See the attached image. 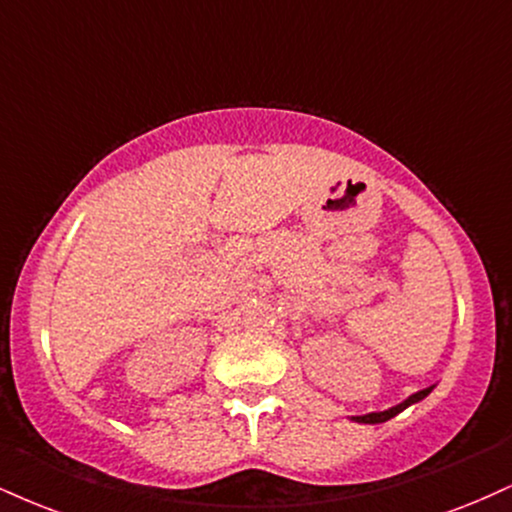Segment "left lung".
Masks as SVG:
<instances>
[{
    "label": "left lung",
    "mask_w": 512,
    "mask_h": 512,
    "mask_svg": "<svg viewBox=\"0 0 512 512\" xmlns=\"http://www.w3.org/2000/svg\"><path fill=\"white\" fill-rule=\"evenodd\" d=\"M432 389H434V386H429V389H422V391L412 393V396H410L408 400H403V403L396 405V408H389V410H384V412H369V415L353 417V420H355V422H365V424H379V422H386V420H391V417H396L398 412H403L405 408H408V405L417 403V400H422V398H427L429 393H432Z\"/></svg>",
    "instance_id": "obj_1"
}]
</instances>
